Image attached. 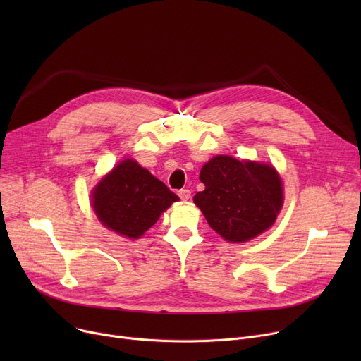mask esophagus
Here are the masks:
<instances>
[{"instance_id": "1", "label": "esophagus", "mask_w": 361, "mask_h": 361, "mask_svg": "<svg viewBox=\"0 0 361 361\" xmlns=\"http://www.w3.org/2000/svg\"><path fill=\"white\" fill-rule=\"evenodd\" d=\"M178 196L181 200H188L192 197V192L188 188H181V190H178Z\"/></svg>"}]
</instances>
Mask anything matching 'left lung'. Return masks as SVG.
I'll use <instances>...</instances> for the list:
<instances>
[{"label":"left lung","mask_w":361,"mask_h":361,"mask_svg":"<svg viewBox=\"0 0 361 361\" xmlns=\"http://www.w3.org/2000/svg\"><path fill=\"white\" fill-rule=\"evenodd\" d=\"M204 190L193 197L211 228L230 243L249 241L274 225L282 181L269 164L216 155L200 169Z\"/></svg>","instance_id":"1"}]
</instances>
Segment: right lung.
Returning a JSON list of instances; mask_svg holds the SVG:
<instances>
[{"label":"right lung","instance_id":"right-lung-1","mask_svg":"<svg viewBox=\"0 0 361 361\" xmlns=\"http://www.w3.org/2000/svg\"><path fill=\"white\" fill-rule=\"evenodd\" d=\"M178 196L136 161L114 166L92 190V207L111 231L128 238L142 237Z\"/></svg>","mask_w":361,"mask_h":361}]
</instances>
